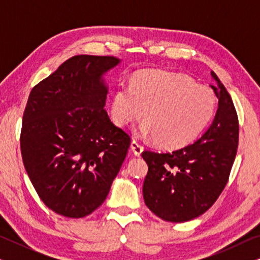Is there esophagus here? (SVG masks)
I'll return each mask as SVG.
<instances>
[{
  "label": "esophagus",
  "instance_id": "obj_1",
  "mask_svg": "<svg viewBox=\"0 0 260 260\" xmlns=\"http://www.w3.org/2000/svg\"><path fill=\"white\" fill-rule=\"evenodd\" d=\"M130 147H131V150L134 151L135 155H136V156H141L142 151H143V147H142L140 142L133 140V141H131Z\"/></svg>",
  "mask_w": 260,
  "mask_h": 260
}]
</instances>
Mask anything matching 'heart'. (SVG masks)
Returning <instances> with one entry per match:
<instances>
[{
	"mask_svg": "<svg viewBox=\"0 0 260 260\" xmlns=\"http://www.w3.org/2000/svg\"><path fill=\"white\" fill-rule=\"evenodd\" d=\"M214 92L190 78L166 71H142L130 86L115 92L111 116L124 127L143 115L140 133L162 148H182L200 135L215 113Z\"/></svg>",
	"mask_w": 260,
	"mask_h": 260,
	"instance_id": "1",
	"label": "heart"
}]
</instances>
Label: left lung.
I'll return each instance as SVG.
<instances>
[{
  "instance_id": "obj_1",
  "label": "left lung",
  "mask_w": 260,
  "mask_h": 260,
  "mask_svg": "<svg viewBox=\"0 0 260 260\" xmlns=\"http://www.w3.org/2000/svg\"><path fill=\"white\" fill-rule=\"evenodd\" d=\"M219 99L213 122L202 136L170 152L143 151L148 165L143 198L150 211L166 221L184 222L213 206L225 188L237 155L239 123L232 98L214 72Z\"/></svg>"
}]
</instances>
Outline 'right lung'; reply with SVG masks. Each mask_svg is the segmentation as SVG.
<instances>
[{"label": "right lung", "mask_w": 260, "mask_h": 260, "mask_svg": "<svg viewBox=\"0 0 260 260\" xmlns=\"http://www.w3.org/2000/svg\"><path fill=\"white\" fill-rule=\"evenodd\" d=\"M115 56L76 55L33 87L23 113L21 154L44 204L84 218L108 197L130 147L105 111L104 76Z\"/></svg>", "instance_id": "obj_1"}]
</instances>
